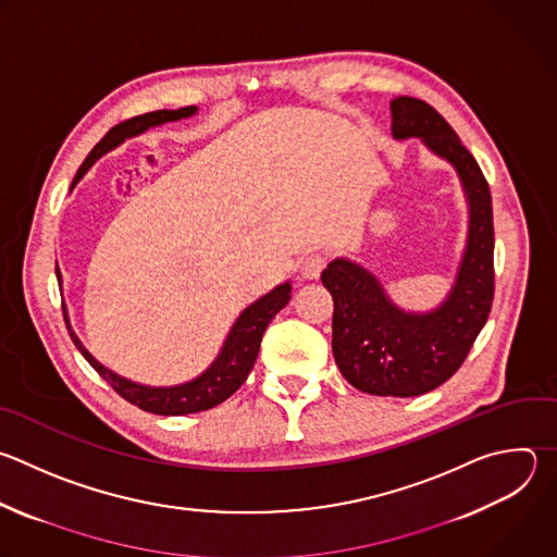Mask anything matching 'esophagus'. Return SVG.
<instances>
[{
  "instance_id": "obj_1",
  "label": "esophagus",
  "mask_w": 557,
  "mask_h": 557,
  "mask_svg": "<svg viewBox=\"0 0 557 557\" xmlns=\"http://www.w3.org/2000/svg\"><path fill=\"white\" fill-rule=\"evenodd\" d=\"M323 269H325V256H321V253H310V256H306L304 260H301V277H306V280H317L321 273H323Z\"/></svg>"
}]
</instances>
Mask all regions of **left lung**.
Wrapping results in <instances>:
<instances>
[{
	"mask_svg": "<svg viewBox=\"0 0 557 557\" xmlns=\"http://www.w3.org/2000/svg\"><path fill=\"white\" fill-rule=\"evenodd\" d=\"M392 133L422 141L459 172L470 203V230L457 282L433 312L396 308L379 280L349 260L321 273L334 299L332 351L345 381L372 396L411 398L446 383L474 345L494 299V221L490 185L453 126L424 100H392Z\"/></svg>",
	"mask_w": 557,
	"mask_h": 557,
	"instance_id": "1",
	"label": "left lung"
}]
</instances>
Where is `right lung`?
Here are the masks:
<instances>
[{
    "label": "right lung",
    "mask_w": 557,
    "mask_h": 557,
    "mask_svg": "<svg viewBox=\"0 0 557 557\" xmlns=\"http://www.w3.org/2000/svg\"><path fill=\"white\" fill-rule=\"evenodd\" d=\"M193 113H197V107H181L176 111L163 109V111H152V113H144V115L120 122L94 146V150L81 163V168L72 181V188L81 181V176L94 165V161L100 154L115 148L126 137L139 135L146 128L163 124V122L190 117ZM288 299H290V284L286 282V284L277 286L275 290H271L269 295H264L262 299H258L256 304H251L234 323L219 358L212 362L208 372L201 374L197 381H190V383L178 385V387H144V385H135V383L109 372L107 367H102L83 347V343L78 341V336L72 332L70 325H67V330H70L74 345L81 349V354L87 358V362L126 403L139 407L141 411L157 413V416H185V413L208 411V409L225 403L232 394H236L240 389V385L247 381L249 372L253 369L267 325L288 304Z\"/></svg>",
    "instance_id": "right-lung-1"
}]
</instances>
